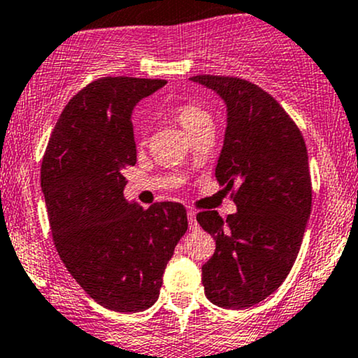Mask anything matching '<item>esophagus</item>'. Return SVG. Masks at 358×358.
Listing matches in <instances>:
<instances>
[{"label":"esophagus","mask_w":358,"mask_h":358,"mask_svg":"<svg viewBox=\"0 0 358 358\" xmlns=\"http://www.w3.org/2000/svg\"><path fill=\"white\" fill-rule=\"evenodd\" d=\"M187 215H188V226H190V229H197V227H199L197 214H195L194 210H188Z\"/></svg>","instance_id":"esophagus-1"}]
</instances>
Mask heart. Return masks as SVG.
<instances>
[{
  "label": "heart",
  "instance_id": "1",
  "mask_svg": "<svg viewBox=\"0 0 358 358\" xmlns=\"http://www.w3.org/2000/svg\"><path fill=\"white\" fill-rule=\"evenodd\" d=\"M173 115L190 136L203 125L212 124V117L209 113L195 103H178L173 108Z\"/></svg>",
  "mask_w": 358,
  "mask_h": 358
}]
</instances>
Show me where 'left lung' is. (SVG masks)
I'll return each mask as SVG.
<instances>
[{"label": "left lung", "instance_id": "left-lung-1", "mask_svg": "<svg viewBox=\"0 0 358 358\" xmlns=\"http://www.w3.org/2000/svg\"><path fill=\"white\" fill-rule=\"evenodd\" d=\"M226 105V132L215 178L233 190L238 212L224 221L197 214L214 236L215 253L202 266L212 304L243 309L266 299L285 280L311 215L308 149L285 110L257 85L227 76H192Z\"/></svg>", "mask_w": 358, "mask_h": 358}]
</instances>
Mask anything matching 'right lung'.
<instances>
[{"label": "right lung", "mask_w": 358, "mask_h": 358, "mask_svg": "<svg viewBox=\"0 0 358 358\" xmlns=\"http://www.w3.org/2000/svg\"><path fill=\"white\" fill-rule=\"evenodd\" d=\"M164 80L101 78L59 117L41 185L59 257L90 297L117 313H139L159 297L163 273L187 233L182 203L144 210L124 197V170L137 161L132 112Z\"/></svg>", "instance_id": "obj_1"}]
</instances>
